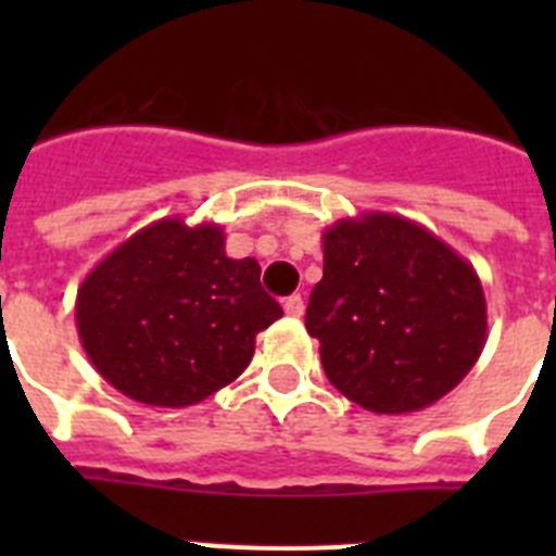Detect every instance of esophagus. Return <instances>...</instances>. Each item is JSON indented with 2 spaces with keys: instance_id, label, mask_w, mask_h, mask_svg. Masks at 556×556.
Returning <instances> with one entry per match:
<instances>
[{
  "instance_id": "obj_1",
  "label": "esophagus",
  "mask_w": 556,
  "mask_h": 556,
  "mask_svg": "<svg viewBox=\"0 0 556 556\" xmlns=\"http://www.w3.org/2000/svg\"><path fill=\"white\" fill-rule=\"evenodd\" d=\"M283 308H287L289 317H303V298L301 294H289L287 301H283Z\"/></svg>"
}]
</instances>
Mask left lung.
<instances>
[{"mask_svg": "<svg viewBox=\"0 0 556 556\" xmlns=\"http://www.w3.org/2000/svg\"><path fill=\"white\" fill-rule=\"evenodd\" d=\"M306 331L348 401L376 415L420 412L468 376L488 342L473 264L424 225L367 211L323 233V281Z\"/></svg>", "mask_w": 556, "mask_h": 556, "instance_id": "1", "label": "left lung"}]
</instances>
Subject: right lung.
<instances>
[{"label": "right lung", "instance_id": "add662e5", "mask_svg": "<svg viewBox=\"0 0 556 556\" xmlns=\"http://www.w3.org/2000/svg\"><path fill=\"white\" fill-rule=\"evenodd\" d=\"M255 258H228L219 225L166 217L108 253L77 289L83 351L122 395L194 406L242 376L255 333L283 317Z\"/></svg>", "mask_w": 556, "mask_h": 556}]
</instances>
